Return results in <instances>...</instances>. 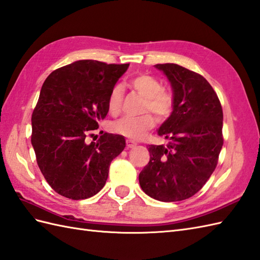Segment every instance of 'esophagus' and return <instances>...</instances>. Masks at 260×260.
<instances>
[{"mask_svg":"<svg viewBox=\"0 0 260 260\" xmlns=\"http://www.w3.org/2000/svg\"><path fill=\"white\" fill-rule=\"evenodd\" d=\"M136 143L135 142H133V141H131V140H127L126 141V146H127V148H134L135 146H136Z\"/></svg>","mask_w":260,"mask_h":260,"instance_id":"obj_1","label":"esophagus"}]
</instances>
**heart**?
<instances>
[{
  "mask_svg": "<svg viewBox=\"0 0 260 260\" xmlns=\"http://www.w3.org/2000/svg\"><path fill=\"white\" fill-rule=\"evenodd\" d=\"M129 86L145 98L144 111H150L159 119H165L173 110V98L170 93L162 89L161 83L150 75L140 74L129 80ZM124 90L123 86L117 85L111 89L108 95V110L117 113L122 105ZM155 125L152 115L146 114L142 116H124L112 124V129L116 134L123 135L132 140H142L146 133Z\"/></svg>",
  "mask_w": 260,
  "mask_h": 260,
  "instance_id": "b5f03b06",
  "label": "heart"
}]
</instances>
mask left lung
Returning <instances> with one entry per match:
<instances>
[{
	"label": "left lung",
	"mask_w": 260,
	"mask_h": 260,
	"mask_svg": "<svg viewBox=\"0 0 260 260\" xmlns=\"http://www.w3.org/2000/svg\"><path fill=\"white\" fill-rule=\"evenodd\" d=\"M155 68L171 83L173 111L157 129L167 145H149L140 173L145 194L160 202L194 196L217 166L222 147V110L210 84L195 72L166 63Z\"/></svg>",
	"instance_id": "left-lung-1"
}]
</instances>
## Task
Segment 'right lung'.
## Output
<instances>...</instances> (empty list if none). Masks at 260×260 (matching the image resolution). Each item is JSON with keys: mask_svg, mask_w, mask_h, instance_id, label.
<instances>
[{"mask_svg": "<svg viewBox=\"0 0 260 260\" xmlns=\"http://www.w3.org/2000/svg\"><path fill=\"white\" fill-rule=\"evenodd\" d=\"M129 64L81 59L47 76L32 114V146L46 182L70 199L89 198L104 187L125 138L87 135L108 113V95Z\"/></svg>", "mask_w": 260, "mask_h": 260, "instance_id": "1", "label": "right lung"}]
</instances>
